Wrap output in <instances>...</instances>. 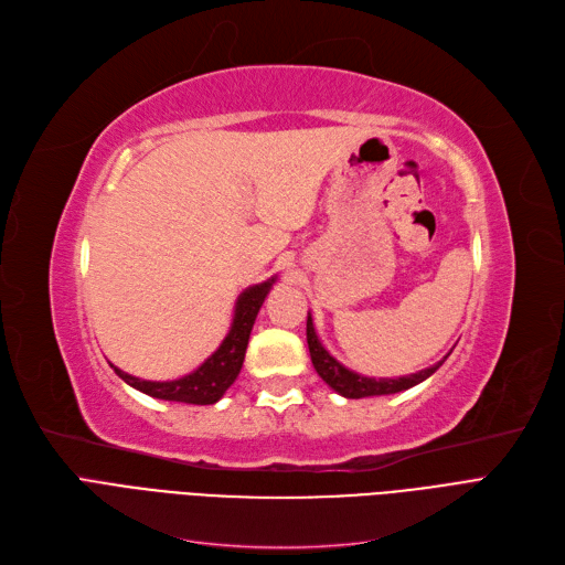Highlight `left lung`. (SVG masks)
Returning <instances> with one entry per match:
<instances>
[{"label": "left lung", "instance_id": "8db88e82", "mask_svg": "<svg viewBox=\"0 0 565 565\" xmlns=\"http://www.w3.org/2000/svg\"><path fill=\"white\" fill-rule=\"evenodd\" d=\"M306 341H308V350H310V360H313L316 372L320 374V379L337 391L339 395L348 397V399H360V397H376V395H393V393H402L408 391V387L418 385L420 381H425L427 376H433L437 369L444 364V360L449 358L446 355L441 362L420 369L418 374H408V376H399V379H369V376H360L355 372H350L341 362H337L332 355L327 353V348L320 343L316 327H313V318L308 313L306 320Z\"/></svg>", "mask_w": 565, "mask_h": 565}]
</instances>
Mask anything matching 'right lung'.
Instances as JSON below:
<instances>
[{
    "instance_id": "add662e5",
    "label": "right lung",
    "mask_w": 565,
    "mask_h": 565,
    "mask_svg": "<svg viewBox=\"0 0 565 565\" xmlns=\"http://www.w3.org/2000/svg\"><path fill=\"white\" fill-rule=\"evenodd\" d=\"M276 278H270L262 285L247 287L236 301V310H233V322L228 334L224 337L222 345L212 353L199 369H193L191 374L174 379V381H142L138 376H130L121 372L119 366H114V372L119 379H124L135 391H140L149 397L168 399V402H184V404H215L222 399V395L228 391L231 383L238 379L241 366L245 360V350L249 341L252 324L257 320L259 308L264 299L268 297L270 287H274Z\"/></svg>"
}]
</instances>
